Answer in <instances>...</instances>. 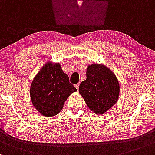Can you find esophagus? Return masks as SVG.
I'll return each mask as SVG.
<instances>
[{
  "instance_id": "esophagus-1",
  "label": "esophagus",
  "mask_w": 155,
  "mask_h": 155,
  "mask_svg": "<svg viewBox=\"0 0 155 155\" xmlns=\"http://www.w3.org/2000/svg\"><path fill=\"white\" fill-rule=\"evenodd\" d=\"M79 86H80V83H78V84H76V85H75V87H76V88H77L78 90L79 89Z\"/></svg>"
}]
</instances>
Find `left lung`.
Listing matches in <instances>:
<instances>
[{
    "label": "left lung",
    "instance_id": "1",
    "mask_svg": "<svg viewBox=\"0 0 155 155\" xmlns=\"http://www.w3.org/2000/svg\"><path fill=\"white\" fill-rule=\"evenodd\" d=\"M119 83L114 73L105 66L94 64L86 70V80L80 84L79 92L90 110L97 114L108 110L117 102Z\"/></svg>",
    "mask_w": 155,
    "mask_h": 155
}]
</instances>
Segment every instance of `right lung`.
<instances>
[{"mask_svg": "<svg viewBox=\"0 0 155 155\" xmlns=\"http://www.w3.org/2000/svg\"><path fill=\"white\" fill-rule=\"evenodd\" d=\"M76 91L60 64L48 63L34 78L30 95L36 110L48 117L58 114L69 95Z\"/></svg>", "mask_w": 155, "mask_h": 155, "instance_id": "right-lung-1", "label": "right lung"}]
</instances>
